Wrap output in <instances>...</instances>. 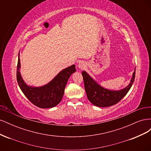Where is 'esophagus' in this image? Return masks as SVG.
Masks as SVG:
<instances>
[{"instance_id":"obj_1","label":"esophagus","mask_w":151,"mask_h":151,"mask_svg":"<svg viewBox=\"0 0 151 151\" xmlns=\"http://www.w3.org/2000/svg\"><path fill=\"white\" fill-rule=\"evenodd\" d=\"M77 67H78V68H80V69L83 70L86 67V63L83 62H79L78 65H77Z\"/></svg>"}]
</instances>
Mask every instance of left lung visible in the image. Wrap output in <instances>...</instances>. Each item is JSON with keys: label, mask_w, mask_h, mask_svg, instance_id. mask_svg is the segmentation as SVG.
Here are the masks:
<instances>
[{"label": "left lung", "mask_w": 151, "mask_h": 151, "mask_svg": "<svg viewBox=\"0 0 151 151\" xmlns=\"http://www.w3.org/2000/svg\"><path fill=\"white\" fill-rule=\"evenodd\" d=\"M84 88L89 101L98 107H108L116 104L129 92L133 84L135 76V68L130 83L125 88L111 91L101 86L85 71L82 72Z\"/></svg>", "instance_id": "left-lung-1"}]
</instances>
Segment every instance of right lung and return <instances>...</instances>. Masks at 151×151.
<instances>
[{
  "instance_id": "right-lung-1",
  "label": "right lung",
  "mask_w": 151,
  "mask_h": 151,
  "mask_svg": "<svg viewBox=\"0 0 151 151\" xmlns=\"http://www.w3.org/2000/svg\"><path fill=\"white\" fill-rule=\"evenodd\" d=\"M20 68L19 53L17 67L18 85L29 101L41 108H53L61 101L67 81L70 76L76 71V65H72L59 72L47 84L41 87H32L27 85L22 79Z\"/></svg>"
}]
</instances>
